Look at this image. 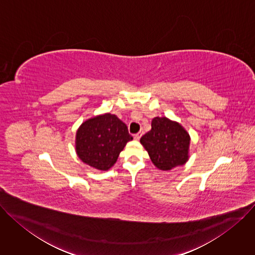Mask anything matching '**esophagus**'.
<instances>
[{"label": "esophagus", "mask_w": 255, "mask_h": 255, "mask_svg": "<svg viewBox=\"0 0 255 255\" xmlns=\"http://www.w3.org/2000/svg\"><path fill=\"white\" fill-rule=\"evenodd\" d=\"M142 133H143V132H141V131H140V132H138V133L134 134V136H133V137H134V139H135V140H139V139H140V137H141V135H142Z\"/></svg>", "instance_id": "34e87169"}]
</instances>
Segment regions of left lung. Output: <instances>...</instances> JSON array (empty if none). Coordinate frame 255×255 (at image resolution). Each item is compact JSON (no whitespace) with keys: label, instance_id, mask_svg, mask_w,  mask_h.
<instances>
[{"label":"left lung","instance_id":"obj_1","mask_svg":"<svg viewBox=\"0 0 255 255\" xmlns=\"http://www.w3.org/2000/svg\"><path fill=\"white\" fill-rule=\"evenodd\" d=\"M190 135L177 122L155 117L151 130L140 139L152 163L161 170L185 164L189 159Z\"/></svg>","mask_w":255,"mask_h":255}]
</instances>
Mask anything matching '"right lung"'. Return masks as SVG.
Masks as SVG:
<instances>
[{
    "label": "right lung",
    "instance_id": "right-lung-1",
    "mask_svg": "<svg viewBox=\"0 0 255 255\" xmlns=\"http://www.w3.org/2000/svg\"><path fill=\"white\" fill-rule=\"evenodd\" d=\"M132 139L126 124L116 115L107 113L81 125L77 131L76 150L83 162L100 170H108Z\"/></svg>",
    "mask_w": 255,
    "mask_h": 255
}]
</instances>
